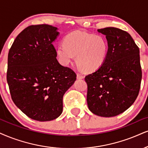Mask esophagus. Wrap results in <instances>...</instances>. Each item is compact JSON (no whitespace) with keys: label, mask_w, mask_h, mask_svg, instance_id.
Returning a JSON list of instances; mask_svg holds the SVG:
<instances>
[{"label":"esophagus","mask_w":148,"mask_h":148,"mask_svg":"<svg viewBox=\"0 0 148 148\" xmlns=\"http://www.w3.org/2000/svg\"><path fill=\"white\" fill-rule=\"evenodd\" d=\"M77 79H84V76L83 75H81V74H79V73H77Z\"/></svg>","instance_id":"1"}]
</instances>
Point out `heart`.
<instances>
[{"instance_id":"b5f03b06","label":"heart","mask_w":148,"mask_h":148,"mask_svg":"<svg viewBox=\"0 0 148 148\" xmlns=\"http://www.w3.org/2000/svg\"><path fill=\"white\" fill-rule=\"evenodd\" d=\"M108 44L101 36L76 31L66 36L57 48L60 62L67 66L76 56L77 64L87 72L99 69L106 60Z\"/></svg>"}]
</instances>
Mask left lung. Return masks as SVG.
Masks as SVG:
<instances>
[{
    "label": "left lung",
    "mask_w": 148,
    "mask_h": 148,
    "mask_svg": "<svg viewBox=\"0 0 148 148\" xmlns=\"http://www.w3.org/2000/svg\"><path fill=\"white\" fill-rule=\"evenodd\" d=\"M97 31L106 36L108 51L104 64L85 77L87 103L93 114L111 117L126 110L137 97L142 78L139 49L125 31L115 27Z\"/></svg>",
    "instance_id": "1"
}]
</instances>
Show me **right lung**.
I'll list each match as a JSON object with an SVG mask.
<instances>
[{"label": "right lung", "instance_id": "1", "mask_svg": "<svg viewBox=\"0 0 148 148\" xmlns=\"http://www.w3.org/2000/svg\"><path fill=\"white\" fill-rule=\"evenodd\" d=\"M58 35L51 25L29 26L18 34L8 53L7 80L12 99L36 121H51L62 114L64 95L77 77L56 59L53 42Z\"/></svg>", "mask_w": 148, "mask_h": 148}]
</instances>
